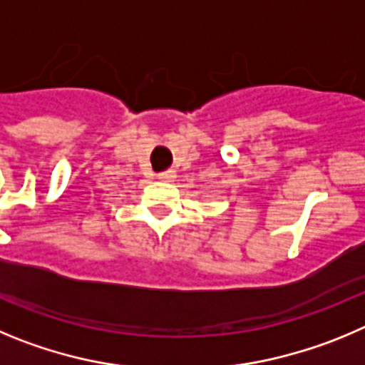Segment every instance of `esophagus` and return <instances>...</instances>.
<instances>
[{
    "mask_svg": "<svg viewBox=\"0 0 365 365\" xmlns=\"http://www.w3.org/2000/svg\"><path fill=\"white\" fill-rule=\"evenodd\" d=\"M158 178L162 180V182H173V180L176 178V170L173 169L162 170V173H158Z\"/></svg>",
    "mask_w": 365,
    "mask_h": 365,
    "instance_id": "1",
    "label": "esophagus"
}]
</instances>
